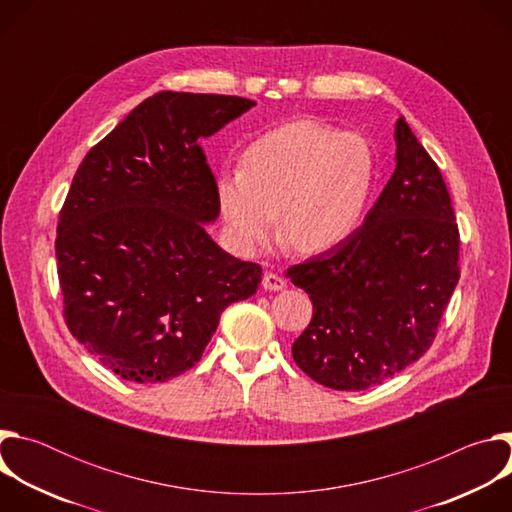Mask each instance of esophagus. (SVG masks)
Wrapping results in <instances>:
<instances>
[{
	"mask_svg": "<svg viewBox=\"0 0 512 512\" xmlns=\"http://www.w3.org/2000/svg\"><path fill=\"white\" fill-rule=\"evenodd\" d=\"M261 285H263V289H267V291H279V289H283L287 283H285V279H283L281 275L269 271V273L263 275Z\"/></svg>",
	"mask_w": 512,
	"mask_h": 512,
	"instance_id": "34e87169",
	"label": "esophagus"
}]
</instances>
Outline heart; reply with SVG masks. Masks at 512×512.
<instances>
[{
    "mask_svg": "<svg viewBox=\"0 0 512 512\" xmlns=\"http://www.w3.org/2000/svg\"><path fill=\"white\" fill-rule=\"evenodd\" d=\"M377 178L369 139L320 121H291L253 141L243 170L216 180L231 245L263 249L279 227L300 253H324L360 227Z\"/></svg>",
    "mask_w": 512,
    "mask_h": 512,
    "instance_id": "heart-1",
    "label": "heart"
}]
</instances>
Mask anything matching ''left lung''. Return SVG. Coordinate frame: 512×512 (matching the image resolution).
I'll return each instance as SVG.
<instances>
[{
	"label": "left lung",
	"instance_id": "left-lung-1",
	"mask_svg": "<svg viewBox=\"0 0 512 512\" xmlns=\"http://www.w3.org/2000/svg\"><path fill=\"white\" fill-rule=\"evenodd\" d=\"M395 143V172L362 227L287 269L314 306L291 354L336 391L381 385L419 360L460 279V233L442 172L405 117Z\"/></svg>",
	"mask_w": 512,
	"mask_h": 512
}]
</instances>
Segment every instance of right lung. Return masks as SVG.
Listing matches in <instances>:
<instances>
[{"label": "right lung", "instance_id": "right-lung-1", "mask_svg": "<svg viewBox=\"0 0 512 512\" xmlns=\"http://www.w3.org/2000/svg\"><path fill=\"white\" fill-rule=\"evenodd\" d=\"M255 103L162 91L81 162L58 218L66 326L131 383H166L200 360L227 306L261 267L218 247L216 182L200 148Z\"/></svg>", "mask_w": 512, "mask_h": 512}]
</instances>
